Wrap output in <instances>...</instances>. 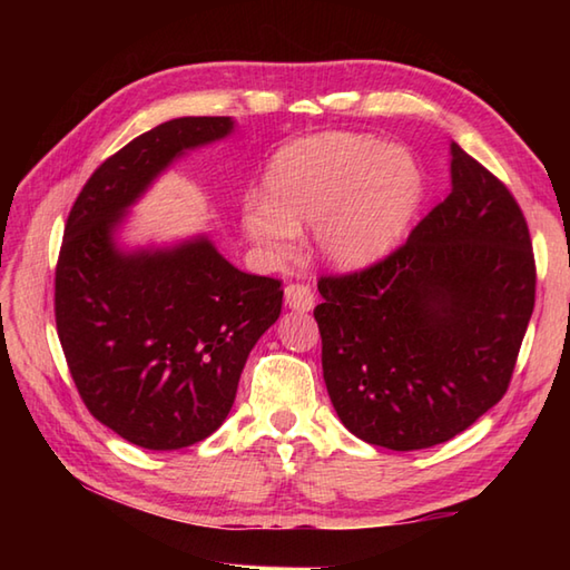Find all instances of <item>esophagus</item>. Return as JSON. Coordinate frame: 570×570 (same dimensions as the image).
Listing matches in <instances>:
<instances>
[{"mask_svg":"<svg viewBox=\"0 0 570 570\" xmlns=\"http://www.w3.org/2000/svg\"><path fill=\"white\" fill-rule=\"evenodd\" d=\"M284 301L288 308L298 311V313H306L316 306V298H313L311 286H306V284H288L284 288Z\"/></svg>","mask_w":570,"mask_h":570,"instance_id":"1","label":"esophagus"}]
</instances>
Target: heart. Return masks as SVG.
<instances>
[{"mask_svg": "<svg viewBox=\"0 0 570 570\" xmlns=\"http://www.w3.org/2000/svg\"><path fill=\"white\" fill-rule=\"evenodd\" d=\"M423 178L406 149L372 135L325 131L274 156L266 198L242 210L245 233L274 257H292L301 225H316L321 257L335 269H365L402 242L421 203Z\"/></svg>", "mask_w": 570, "mask_h": 570, "instance_id": "b5f03b06", "label": "heart"}]
</instances>
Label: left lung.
Instances as JSON below:
<instances>
[{
	"label": "left lung",
	"instance_id": "8db88e82",
	"mask_svg": "<svg viewBox=\"0 0 570 570\" xmlns=\"http://www.w3.org/2000/svg\"><path fill=\"white\" fill-rule=\"evenodd\" d=\"M451 186L390 257L318 282L331 402L350 433L390 451L451 441L498 404L534 311L512 193L455 141Z\"/></svg>",
	"mask_w": 570,
	"mask_h": 570
}]
</instances>
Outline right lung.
Returning a JSON list of instances; mask_svg holds the SVG:
<instances>
[{"label":"right lung","instance_id":"add662e5","mask_svg":"<svg viewBox=\"0 0 570 570\" xmlns=\"http://www.w3.org/2000/svg\"><path fill=\"white\" fill-rule=\"evenodd\" d=\"M229 117H178L102 161L68 215L56 328L90 414L125 441L178 451L233 409L239 374L282 313L278 278L239 272L208 237L122 249L115 233L178 156L225 139Z\"/></svg>","mask_w":570,"mask_h":570}]
</instances>
